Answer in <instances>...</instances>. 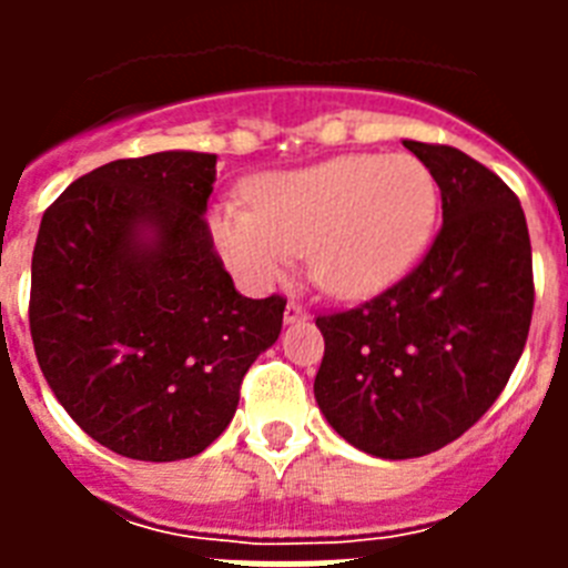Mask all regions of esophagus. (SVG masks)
Here are the masks:
<instances>
[{"mask_svg": "<svg viewBox=\"0 0 568 568\" xmlns=\"http://www.w3.org/2000/svg\"><path fill=\"white\" fill-rule=\"evenodd\" d=\"M310 315V310L304 307V304H301V301H295V298H290L287 301V307H284V321H287V324H295V321H304Z\"/></svg>", "mask_w": 568, "mask_h": 568, "instance_id": "1", "label": "esophagus"}]
</instances>
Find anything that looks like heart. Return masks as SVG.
Segmentation results:
<instances>
[{
  "label": "heart",
  "instance_id": "b5f03b06",
  "mask_svg": "<svg viewBox=\"0 0 568 568\" xmlns=\"http://www.w3.org/2000/svg\"><path fill=\"white\" fill-rule=\"evenodd\" d=\"M250 204H222L210 227L224 261L264 287L307 255L313 281L338 298L381 293L433 235L438 187L409 153L335 155L250 184Z\"/></svg>",
  "mask_w": 568,
  "mask_h": 568
}]
</instances>
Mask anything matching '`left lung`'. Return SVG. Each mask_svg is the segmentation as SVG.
Here are the masks:
<instances>
[{
  "mask_svg": "<svg viewBox=\"0 0 568 568\" xmlns=\"http://www.w3.org/2000/svg\"><path fill=\"white\" fill-rule=\"evenodd\" d=\"M440 187L444 224L418 267L353 310L315 318V400L366 455H429L478 424L526 346L535 307L518 195L449 144L404 142Z\"/></svg>",
  "mask_w": 568,
  "mask_h": 568,
  "instance_id": "8db88e82",
  "label": "left lung"
}]
</instances>
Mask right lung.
I'll use <instances>...</instances> for the list:
<instances>
[{
    "label": "right lung",
    "instance_id": "1",
    "mask_svg": "<svg viewBox=\"0 0 568 568\" xmlns=\"http://www.w3.org/2000/svg\"><path fill=\"white\" fill-rule=\"evenodd\" d=\"M213 182V153L119 159L42 215L28 307L39 366L70 418L124 458L204 453L281 333L287 298L239 295L215 253Z\"/></svg>",
    "mask_w": 568,
    "mask_h": 568
}]
</instances>
